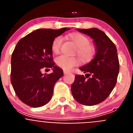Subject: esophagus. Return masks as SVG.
<instances>
[{
  "mask_svg": "<svg viewBox=\"0 0 133 133\" xmlns=\"http://www.w3.org/2000/svg\"><path fill=\"white\" fill-rule=\"evenodd\" d=\"M69 73V72L68 71H66V70H64V75H66V74Z\"/></svg>",
  "mask_w": 133,
  "mask_h": 133,
  "instance_id": "obj_1",
  "label": "esophagus"
}]
</instances>
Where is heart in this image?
I'll return each mask as SVG.
<instances>
[{
    "label": "heart",
    "instance_id": "1",
    "mask_svg": "<svg viewBox=\"0 0 133 133\" xmlns=\"http://www.w3.org/2000/svg\"><path fill=\"white\" fill-rule=\"evenodd\" d=\"M70 37L77 46V52L78 55L81 56V59L84 62H88L93 58L95 54V49L93 46L89 44L90 41L87 36L77 32H73L70 34ZM63 42V36H58L56 37L52 43V52L58 53ZM56 63L59 67L64 70H69L79 63V60L75 56L61 55L56 58Z\"/></svg>",
    "mask_w": 133,
    "mask_h": 133
}]
</instances>
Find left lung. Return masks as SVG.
<instances>
[{
	"label": "left lung",
	"mask_w": 133,
	"mask_h": 133,
	"mask_svg": "<svg viewBox=\"0 0 133 133\" xmlns=\"http://www.w3.org/2000/svg\"><path fill=\"white\" fill-rule=\"evenodd\" d=\"M77 30L93 40L96 54L90 63L79 68L85 77L75 75L71 92L80 104L92 106L104 101L117 83L119 72L117 50L106 34L97 28Z\"/></svg>",
	"instance_id": "8db88e82"
}]
</instances>
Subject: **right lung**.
<instances>
[{
  "mask_svg": "<svg viewBox=\"0 0 133 133\" xmlns=\"http://www.w3.org/2000/svg\"><path fill=\"white\" fill-rule=\"evenodd\" d=\"M69 30L37 29L16 44L11 56L10 81L17 97L27 105L41 107L52 98L55 83L63 76V70L52 61V43ZM44 68H52L53 72L43 74Z\"/></svg>",
  "mask_w": 133,
  "mask_h": 133,
  "instance_id": "right-lung-1",
  "label": "right lung"
}]
</instances>
